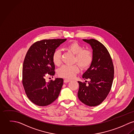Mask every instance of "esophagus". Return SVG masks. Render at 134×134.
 <instances>
[{"mask_svg": "<svg viewBox=\"0 0 134 134\" xmlns=\"http://www.w3.org/2000/svg\"><path fill=\"white\" fill-rule=\"evenodd\" d=\"M70 81H71V80H68V79H65V80H64V82L65 83H68V82H69Z\"/></svg>", "mask_w": 134, "mask_h": 134, "instance_id": "esophagus-1", "label": "esophagus"}]
</instances>
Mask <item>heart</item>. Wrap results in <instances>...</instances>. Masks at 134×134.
Masks as SVG:
<instances>
[{
	"instance_id": "b5f03b06",
	"label": "heart",
	"mask_w": 134,
	"mask_h": 134,
	"mask_svg": "<svg viewBox=\"0 0 134 134\" xmlns=\"http://www.w3.org/2000/svg\"><path fill=\"white\" fill-rule=\"evenodd\" d=\"M65 48L75 55L74 63H76L82 69H87L91 65L93 60V54L90 50L84 49V47L76 42L69 43ZM52 59L55 65L60 66L62 63V54L60 50L54 51ZM79 71V67L76 65H64L58 69V74L60 77L70 79L74 78Z\"/></svg>"
}]
</instances>
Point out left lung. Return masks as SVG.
Segmentation results:
<instances>
[{"label":"left lung","instance_id":"obj_1","mask_svg":"<svg viewBox=\"0 0 134 134\" xmlns=\"http://www.w3.org/2000/svg\"><path fill=\"white\" fill-rule=\"evenodd\" d=\"M83 41L91 46L93 60L90 67L82 76L84 80H90L88 85L85 82L78 81L79 89L77 96L84 104L96 106L104 101L111 89L114 68L109 53L102 43L94 39Z\"/></svg>","mask_w":134,"mask_h":134}]
</instances>
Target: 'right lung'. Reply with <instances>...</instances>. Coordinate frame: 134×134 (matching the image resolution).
Wrapping results in <instances>:
<instances>
[{
    "instance_id": "add662e5",
    "label": "right lung",
    "mask_w": 134,
    "mask_h": 134,
    "mask_svg": "<svg viewBox=\"0 0 134 134\" xmlns=\"http://www.w3.org/2000/svg\"><path fill=\"white\" fill-rule=\"evenodd\" d=\"M67 39L43 40L34 43L29 49L23 63V85L25 92L34 104L44 106L59 97L63 85L62 78L46 82L48 74H55L52 57L55 49Z\"/></svg>"
}]
</instances>
